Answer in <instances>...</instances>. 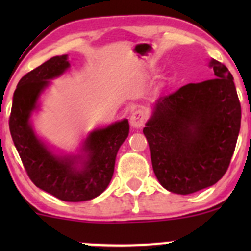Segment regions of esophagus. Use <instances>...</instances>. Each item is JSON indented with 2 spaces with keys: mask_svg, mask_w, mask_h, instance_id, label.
Wrapping results in <instances>:
<instances>
[{
  "mask_svg": "<svg viewBox=\"0 0 251 251\" xmlns=\"http://www.w3.org/2000/svg\"><path fill=\"white\" fill-rule=\"evenodd\" d=\"M146 123V115L142 110L133 111L130 118V124L133 128H141Z\"/></svg>",
  "mask_w": 251,
  "mask_h": 251,
  "instance_id": "34e87169",
  "label": "esophagus"
}]
</instances>
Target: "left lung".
<instances>
[{"mask_svg": "<svg viewBox=\"0 0 251 251\" xmlns=\"http://www.w3.org/2000/svg\"><path fill=\"white\" fill-rule=\"evenodd\" d=\"M209 67L214 78L159 98L143 128L156 178L182 196L224 176L239 135L242 110L233 76L215 59Z\"/></svg>", "mask_w": 251, "mask_h": 251, "instance_id": "8db88e82", "label": "left lung"}]
</instances>
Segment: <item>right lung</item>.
Listing matches in <instances>:
<instances>
[{"mask_svg": "<svg viewBox=\"0 0 251 251\" xmlns=\"http://www.w3.org/2000/svg\"><path fill=\"white\" fill-rule=\"evenodd\" d=\"M70 68L68 54L55 55L24 75L14 91L9 130L30 179L42 191L64 201H86L107 189L116 154L130 131L127 119L91 131L77 154H58L37 136L31 124L39 100Z\"/></svg>", "mask_w": 251, "mask_h": 251, "instance_id": "right-lung-1", "label": "right lung"}]
</instances>
